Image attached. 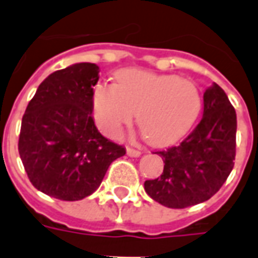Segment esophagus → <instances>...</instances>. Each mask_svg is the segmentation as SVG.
<instances>
[{
    "label": "esophagus",
    "mask_w": 258,
    "mask_h": 258,
    "mask_svg": "<svg viewBox=\"0 0 258 258\" xmlns=\"http://www.w3.org/2000/svg\"><path fill=\"white\" fill-rule=\"evenodd\" d=\"M127 155L131 157H138L141 156V152L137 151V149H133V148H127Z\"/></svg>",
    "instance_id": "obj_1"
}]
</instances>
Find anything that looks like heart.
<instances>
[{
	"mask_svg": "<svg viewBox=\"0 0 258 258\" xmlns=\"http://www.w3.org/2000/svg\"><path fill=\"white\" fill-rule=\"evenodd\" d=\"M116 80L117 85H98L92 96L96 124L109 137H117L137 112L148 142L168 145L186 133L199 113V90L190 80L137 69L118 72Z\"/></svg>",
	"mask_w": 258,
	"mask_h": 258,
	"instance_id": "b5f03b06",
	"label": "heart"
}]
</instances>
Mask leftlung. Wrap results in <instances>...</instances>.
<instances>
[{"mask_svg": "<svg viewBox=\"0 0 258 258\" xmlns=\"http://www.w3.org/2000/svg\"><path fill=\"white\" fill-rule=\"evenodd\" d=\"M236 112L221 87L203 94V117L179 145L157 155L164 162L160 177L145 181L146 194L170 209L209 200L231 174L236 152Z\"/></svg>", "mask_w": 258, "mask_h": 258, "instance_id": "left-lung-1", "label": "left lung"}]
</instances>
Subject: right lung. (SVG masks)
<instances>
[{
  "label": "right lung",
  "instance_id": "1",
  "mask_svg": "<svg viewBox=\"0 0 258 258\" xmlns=\"http://www.w3.org/2000/svg\"><path fill=\"white\" fill-rule=\"evenodd\" d=\"M95 63L56 70L38 85L22 118L19 155L30 182L55 199L94 194L125 149L105 138L92 118Z\"/></svg>",
  "mask_w": 258,
  "mask_h": 258
}]
</instances>
